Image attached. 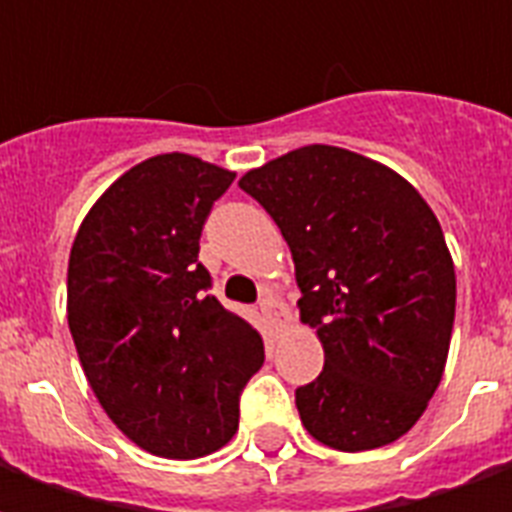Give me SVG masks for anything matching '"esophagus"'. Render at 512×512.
I'll use <instances>...</instances> for the list:
<instances>
[{
  "mask_svg": "<svg viewBox=\"0 0 512 512\" xmlns=\"http://www.w3.org/2000/svg\"><path fill=\"white\" fill-rule=\"evenodd\" d=\"M260 312H263L271 323H277V326L288 321V307H285L277 296H266V299L260 301Z\"/></svg>",
  "mask_w": 512,
  "mask_h": 512,
  "instance_id": "34e87169",
  "label": "esophagus"
}]
</instances>
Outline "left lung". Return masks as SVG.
<instances>
[{"label": "left lung", "mask_w": 512, "mask_h": 512, "mask_svg": "<svg viewBox=\"0 0 512 512\" xmlns=\"http://www.w3.org/2000/svg\"><path fill=\"white\" fill-rule=\"evenodd\" d=\"M238 186L288 241L301 323L323 345V373L296 389L304 428L343 452L392 444L450 351L455 266L436 213L397 172L332 145L290 150Z\"/></svg>", "instance_id": "obj_1"}]
</instances>
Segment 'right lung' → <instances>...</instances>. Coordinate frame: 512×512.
<instances>
[{
    "instance_id": "1",
    "label": "right lung",
    "mask_w": 512,
    "mask_h": 512,
    "mask_svg": "<svg viewBox=\"0 0 512 512\" xmlns=\"http://www.w3.org/2000/svg\"><path fill=\"white\" fill-rule=\"evenodd\" d=\"M235 172L186 153L136 164L73 238L68 326L109 419L161 458H202L238 430L263 340L211 296L202 224Z\"/></svg>"
}]
</instances>
